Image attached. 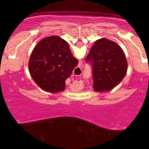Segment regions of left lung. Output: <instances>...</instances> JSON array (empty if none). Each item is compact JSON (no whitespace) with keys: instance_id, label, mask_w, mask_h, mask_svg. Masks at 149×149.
<instances>
[{"instance_id":"8db88e82","label":"left lung","mask_w":149,"mask_h":149,"mask_svg":"<svg viewBox=\"0 0 149 149\" xmlns=\"http://www.w3.org/2000/svg\"><path fill=\"white\" fill-rule=\"evenodd\" d=\"M86 61L92 64L93 89L96 92L112 90L127 73V62L123 51L117 43L107 38L95 41Z\"/></svg>"}]
</instances>
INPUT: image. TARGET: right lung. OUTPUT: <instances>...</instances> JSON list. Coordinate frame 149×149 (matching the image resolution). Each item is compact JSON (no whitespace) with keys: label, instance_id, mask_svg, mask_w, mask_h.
Returning a JSON list of instances; mask_svg holds the SVG:
<instances>
[{"label":"right lung","instance_id":"add662e5","mask_svg":"<svg viewBox=\"0 0 149 149\" xmlns=\"http://www.w3.org/2000/svg\"><path fill=\"white\" fill-rule=\"evenodd\" d=\"M78 63L66 41L52 36L38 42L31 55L29 69L40 88L54 93L65 90V80Z\"/></svg>","mask_w":149,"mask_h":149}]
</instances>
